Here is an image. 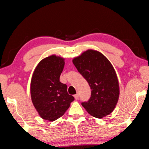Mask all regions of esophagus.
<instances>
[{"instance_id":"1","label":"esophagus","mask_w":149,"mask_h":149,"mask_svg":"<svg viewBox=\"0 0 149 149\" xmlns=\"http://www.w3.org/2000/svg\"><path fill=\"white\" fill-rule=\"evenodd\" d=\"M74 97L75 100H78V99H79V94L74 95Z\"/></svg>"}]
</instances>
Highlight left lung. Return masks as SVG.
<instances>
[{"instance_id": "left-lung-1", "label": "left lung", "mask_w": 149, "mask_h": 149, "mask_svg": "<svg viewBox=\"0 0 149 149\" xmlns=\"http://www.w3.org/2000/svg\"><path fill=\"white\" fill-rule=\"evenodd\" d=\"M78 72L86 79L91 88V97L81 105L96 118L110 115L119 97L117 76L109 60L102 53L88 49L72 59Z\"/></svg>"}]
</instances>
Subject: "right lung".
Masks as SVG:
<instances>
[{
  "mask_svg": "<svg viewBox=\"0 0 149 149\" xmlns=\"http://www.w3.org/2000/svg\"><path fill=\"white\" fill-rule=\"evenodd\" d=\"M65 58L52 54L42 59L34 69L30 84L31 99L42 119L53 122L63 116L74 98L60 82Z\"/></svg>",
  "mask_w": 149,
  "mask_h": 149,
  "instance_id": "right-lung-1",
  "label": "right lung"
}]
</instances>
